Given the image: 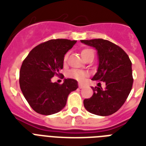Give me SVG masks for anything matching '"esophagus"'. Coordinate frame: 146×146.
Here are the masks:
<instances>
[{"label": "esophagus", "instance_id": "esophagus-1", "mask_svg": "<svg viewBox=\"0 0 146 146\" xmlns=\"http://www.w3.org/2000/svg\"><path fill=\"white\" fill-rule=\"evenodd\" d=\"M84 87H85V85L82 84V83H80V84H79V88H80V89H83Z\"/></svg>", "mask_w": 146, "mask_h": 146}]
</instances>
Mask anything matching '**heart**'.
I'll list each match as a JSON object with an SVG mask.
<instances>
[{"instance_id": "obj_1", "label": "heart", "mask_w": 146, "mask_h": 146, "mask_svg": "<svg viewBox=\"0 0 146 146\" xmlns=\"http://www.w3.org/2000/svg\"><path fill=\"white\" fill-rule=\"evenodd\" d=\"M91 51H93V50H91V49H84V50H82V52H81L82 57H85L88 53L91 52ZM66 58H67V54L65 55V57H64V60H66ZM69 76H70V77L74 78L76 80H77L78 81L82 82V81L86 79V77L87 73H85L84 71L73 70H71L70 72L69 73Z\"/></svg>"}]
</instances>
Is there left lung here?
<instances>
[{"mask_svg":"<svg viewBox=\"0 0 146 146\" xmlns=\"http://www.w3.org/2000/svg\"><path fill=\"white\" fill-rule=\"evenodd\" d=\"M97 50L98 66L92 80L105 83L106 87H92L93 95L83 101L85 108L98 116L113 114L126 102L133 86L132 63L124 50L102 38L80 40ZM100 83V82H99Z\"/></svg>","mask_w":146,"mask_h":146,"instance_id":"obj_1","label":"left lung"}]
</instances>
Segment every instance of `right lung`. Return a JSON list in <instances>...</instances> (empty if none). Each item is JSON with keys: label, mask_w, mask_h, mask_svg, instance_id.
Instances as JSON below:
<instances>
[{"label": "right lung", "mask_w": 146, "mask_h": 146, "mask_svg": "<svg viewBox=\"0 0 146 146\" xmlns=\"http://www.w3.org/2000/svg\"><path fill=\"white\" fill-rule=\"evenodd\" d=\"M76 41L52 39L34 48L23 60L19 71V86L24 97L37 113L50 115L59 112L66 104L69 94L78 88L73 79L64 83L51 82L64 66V55Z\"/></svg>", "instance_id": "1"}]
</instances>
